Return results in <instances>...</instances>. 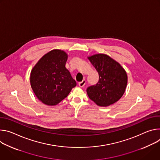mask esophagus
Instances as JSON below:
<instances>
[{
  "instance_id": "34e87169",
  "label": "esophagus",
  "mask_w": 160,
  "mask_h": 160,
  "mask_svg": "<svg viewBox=\"0 0 160 160\" xmlns=\"http://www.w3.org/2000/svg\"><path fill=\"white\" fill-rule=\"evenodd\" d=\"M85 84H86V81H85L84 79H83L81 82H79V86L80 87H84Z\"/></svg>"
}]
</instances>
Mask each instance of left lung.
<instances>
[{
    "label": "left lung",
    "instance_id": "1",
    "mask_svg": "<svg viewBox=\"0 0 160 160\" xmlns=\"http://www.w3.org/2000/svg\"><path fill=\"white\" fill-rule=\"evenodd\" d=\"M88 58L99 75L98 82L87 88L88 97L102 107L114 103L125 92L128 82L126 71L118 62L107 55L97 54Z\"/></svg>",
    "mask_w": 160,
    "mask_h": 160
}]
</instances>
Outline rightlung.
I'll use <instances>...</instances> for the list:
<instances>
[{"instance_id":"right-lung-1","label":"right lung","mask_w":160,"mask_h":160,"mask_svg":"<svg viewBox=\"0 0 160 160\" xmlns=\"http://www.w3.org/2000/svg\"><path fill=\"white\" fill-rule=\"evenodd\" d=\"M67 58L64 51L51 50L31 71L32 89L38 98L46 105H57L76 86V81L65 67Z\"/></svg>"}]
</instances>
